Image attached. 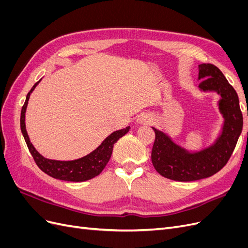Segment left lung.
<instances>
[{
	"label": "left lung",
	"instance_id": "obj_1",
	"mask_svg": "<svg viewBox=\"0 0 248 248\" xmlns=\"http://www.w3.org/2000/svg\"><path fill=\"white\" fill-rule=\"evenodd\" d=\"M199 68V87L204 91L212 90L220 94L219 108L226 121L216 144L197 154L187 153L176 146L166 134L153 128V166L161 176L175 181H196L219 171L232 154L243 127V116L237 92L220 69L213 64H201Z\"/></svg>",
	"mask_w": 248,
	"mask_h": 248
}]
</instances>
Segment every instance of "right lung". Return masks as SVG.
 I'll return each instance as SVG.
<instances>
[{
	"instance_id": "add662e5",
	"label": "right lung",
	"mask_w": 248,
	"mask_h": 248,
	"mask_svg": "<svg viewBox=\"0 0 248 248\" xmlns=\"http://www.w3.org/2000/svg\"><path fill=\"white\" fill-rule=\"evenodd\" d=\"M39 81L40 80L37 81L32 87V89L30 90L24 106H22L20 114V129L22 134H24L29 151L32 154L36 164L42 171L46 172L48 176L56 179L64 180V181L81 182L98 176L102 171V170L106 168L112 153V147H114L115 142L120 138H122L124 134L128 132V130L130 129V126L126 127L124 129L112 132L109 137H108L102 141V144L97 148L95 151L85 157H82V158L72 161H59L44 158L42 155L37 152V150L31 144V141H30L25 124V112L28 106L30 95H31L33 90L37 85H38Z\"/></svg>"
}]
</instances>
